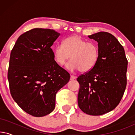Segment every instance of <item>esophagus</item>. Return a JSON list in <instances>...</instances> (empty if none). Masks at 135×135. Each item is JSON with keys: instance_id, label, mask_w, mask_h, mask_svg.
Returning a JSON list of instances; mask_svg holds the SVG:
<instances>
[{"instance_id": "1", "label": "esophagus", "mask_w": 135, "mask_h": 135, "mask_svg": "<svg viewBox=\"0 0 135 135\" xmlns=\"http://www.w3.org/2000/svg\"><path fill=\"white\" fill-rule=\"evenodd\" d=\"M76 78H77L76 76H74V75H71V80H74V79H75Z\"/></svg>"}]
</instances>
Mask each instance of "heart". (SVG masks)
<instances>
[{
	"label": "heart",
	"mask_w": 135,
	"mask_h": 135,
	"mask_svg": "<svg viewBox=\"0 0 135 135\" xmlns=\"http://www.w3.org/2000/svg\"><path fill=\"white\" fill-rule=\"evenodd\" d=\"M54 57L60 66H63L69 60L67 68L71 71L79 70L86 73L93 69L99 58V49L95 43L87 42L79 36H72L65 38L62 46L54 49Z\"/></svg>",
	"instance_id": "1"
}]
</instances>
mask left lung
Segmentation results:
<instances>
[{"mask_svg": "<svg viewBox=\"0 0 135 135\" xmlns=\"http://www.w3.org/2000/svg\"><path fill=\"white\" fill-rule=\"evenodd\" d=\"M88 37L98 42L99 58L91 71L77 79L78 104L88 115H101L114 109L123 97L128 61L123 46L113 35L99 32Z\"/></svg>", "mask_w": 135, "mask_h": 135, "instance_id": "left-lung-1", "label": "left lung"}]
</instances>
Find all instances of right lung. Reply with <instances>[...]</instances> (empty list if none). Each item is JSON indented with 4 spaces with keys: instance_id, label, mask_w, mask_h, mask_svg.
<instances>
[{
    "instance_id": "obj_1",
    "label": "right lung",
    "mask_w": 135,
    "mask_h": 135,
    "mask_svg": "<svg viewBox=\"0 0 135 135\" xmlns=\"http://www.w3.org/2000/svg\"><path fill=\"white\" fill-rule=\"evenodd\" d=\"M60 35L53 29H32L18 37L11 51V95L22 109L34 117L54 110L56 93L69 81V74L56 63L51 49Z\"/></svg>"
}]
</instances>
